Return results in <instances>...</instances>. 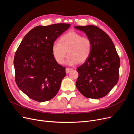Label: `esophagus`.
I'll list each match as a JSON object with an SVG mask.
<instances>
[{"label":"esophagus","mask_w":134,"mask_h":134,"mask_svg":"<svg viewBox=\"0 0 134 134\" xmlns=\"http://www.w3.org/2000/svg\"><path fill=\"white\" fill-rule=\"evenodd\" d=\"M72 70V69L71 68H66V73L67 74L69 72H71Z\"/></svg>","instance_id":"obj_1"}]
</instances>
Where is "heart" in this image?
Returning a JSON list of instances; mask_svg holds the SVG:
<instances>
[{"instance_id":"1","label":"heart","mask_w":134,"mask_h":134,"mask_svg":"<svg viewBox=\"0 0 134 134\" xmlns=\"http://www.w3.org/2000/svg\"><path fill=\"white\" fill-rule=\"evenodd\" d=\"M92 51V42L86 36L75 31H70L61 37L59 43L55 42L52 47V55L55 61L62 64L67 53L66 61L68 65L83 63L88 59Z\"/></svg>"}]
</instances>
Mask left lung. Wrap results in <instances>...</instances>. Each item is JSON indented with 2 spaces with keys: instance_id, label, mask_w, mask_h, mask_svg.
Instances as JSON below:
<instances>
[{
  "instance_id": "obj_1",
  "label": "left lung",
  "mask_w": 134,
  "mask_h": 134,
  "mask_svg": "<svg viewBox=\"0 0 134 134\" xmlns=\"http://www.w3.org/2000/svg\"><path fill=\"white\" fill-rule=\"evenodd\" d=\"M92 42L88 60L77 68L76 87L86 98L99 99L107 95L119 78L120 59L109 35L94 25L75 26Z\"/></svg>"
}]
</instances>
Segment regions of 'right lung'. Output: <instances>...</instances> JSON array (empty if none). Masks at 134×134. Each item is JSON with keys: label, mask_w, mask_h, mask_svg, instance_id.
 Here are the masks:
<instances>
[{"label": "right lung", "mask_w": 134, "mask_h": 134, "mask_svg": "<svg viewBox=\"0 0 134 134\" xmlns=\"http://www.w3.org/2000/svg\"><path fill=\"white\" fill-rule=\"evenodd\" d=\"M71 24L37 26L21 42L14 58L15 80L19 88L39 102L52 99L66 75L65 68L54 60L52 47Z\"/></svg>", "instance_id": "right-lung-1"}]
</instances>
